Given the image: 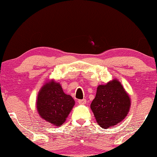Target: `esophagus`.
Wrapping results in <instances>:
<instances>
[{
  "mask_svg": "<svg viewBox=\"0 0 157 157\" xmlns=\"http://www.w3.org/2000/svg\"><path fill=\"white\" fill-rule=\"evenodd\" d=\"M86 99H82V100H78V103L79 105H84V104H86Z\"/></svg>",
  "mask_w": 157,
  "mask_h": 157,
  "instance_id": "esophagus-1",
  "label": "esophagus"
}]
</instances>
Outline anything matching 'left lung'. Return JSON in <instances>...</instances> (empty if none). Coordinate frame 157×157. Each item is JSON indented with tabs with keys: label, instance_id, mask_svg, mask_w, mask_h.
I'll list each match as a JSON object with an SVG mask.
<instances>
[{
	"label": "left lung",
	"instance_id": "left-lung-1",
	"mask_svg": "<svg viewBox=\"0 0 157 157\" xmlns=\"http://www.w3.org/2000/svg\"><path fill=\"white\" fill-rule=\"evenodd\" d=\"M130 98L120 82L113 79L98 86L91 104L97 123L103 129L116 125L125 118L130 107Z\"/></svg>",
	"mask_w": 157,
	"mask_h": 157
}]
</instances>
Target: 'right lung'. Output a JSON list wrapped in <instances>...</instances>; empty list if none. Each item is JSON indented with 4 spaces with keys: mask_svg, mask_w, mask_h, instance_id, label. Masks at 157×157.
<instances>
[{
    "mask_svg": "<svg viewBox=\"0 0 157 157\" xmlns=\"http://www.w3.org/2000/svg\"><path fill=\"white\" fill-rule=\"evenodd\" d=\"M75 105V100L63 91L59 83H46L37 97V111L42 118L57 127L66 121Z\"/></svg>",
    "mask_w": 157,
    "mask_h": 157,
    "instance_id": "right-lung-1",
    "label": "right lung"
}]
</instances>
